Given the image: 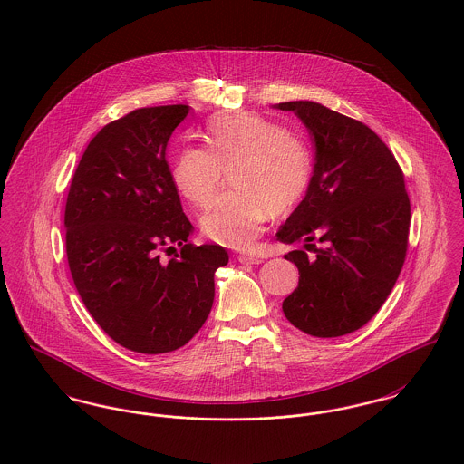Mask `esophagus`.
<instances>
[{
	"label": "esophagus",
	"instance_id": "esophagus-1",
	"mask_svg": "<svg viewBox=\"0 0 464 464\" xmlns=\"http://www.w3.org/2000/svg\"><path fill=\"white\" fill-rule=\"evenodd\" d=\"M237 261L241 265H261L265 259L259 256H237Z\"/></svg>",
	"mask_w": 464,
	"mask_h": 464
}]
</instances>
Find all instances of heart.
Wrapping results in <instances>:
<instances>
[{"instance_id":"obj_1","label":"heart","mask_w":464,"mask_h":464,"mask_svg":"<svg viewBox=\"0 0 464 464\" xmlns=\"http://www.w3.org/2000/svg\"><path fill=\"white\" fill-rule=\"evenodd\" d=\"M203 144H184L173 160L177 193L205 207L223 182L230 189L199 218L210 241L246 250L265 230L271 214L291 210L305 195L313 175V151L304 135L256 112H225L210 118Z\"/></svg>"}]
</instances>
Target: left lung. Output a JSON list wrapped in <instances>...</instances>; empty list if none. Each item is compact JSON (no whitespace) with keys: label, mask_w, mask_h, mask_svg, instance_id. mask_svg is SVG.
<instances>
[{"label":"left lung","mask_w":464,"mask_h":464,"mask_svg":"<svg viewBox=\"0 0 464 464\" xmlns=\"http://www.w3.org/2000/svg\"><path fill=\"white\" fill-rule=\"evenodd\" d=\"M314 142L307 193L278 228L298 287L284 300L285 318L314 337H339L366 325L390 296L405 261L411 203L403 173L382 139L364 123L316 102H285ZM318 238L326 246L316 249Z\"/></svg>","instance_id":"1"}]
</instances>
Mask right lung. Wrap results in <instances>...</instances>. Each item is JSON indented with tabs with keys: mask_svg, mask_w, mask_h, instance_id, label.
Here are the masks:
<instances>
[{
	"mask_svg": "<svg viewBox=\"0 0 464 464\" xmlns=\"http://www.w3.org/2000/svg\"><path fill=\"white\" fill-rule=\"evenodd\" d=\"M189 105L137 109L105 125L74 171L64 214L76 291L118 344L139 353L184 346L214 302L219 245L188 243L193 225L173 186L166 148ZM181 246L179 260L159 251Z\"/></svg>",
	"mask_w": 464,
	"mask_h": 464,
	"instance_id": "obj_1",
	"label": "right lung"
}]
</instances>
